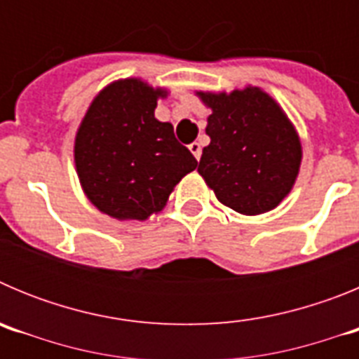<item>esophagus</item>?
<instances>
[{
  "label": "esophagus",
  "instance_id": "esophagus-1",
  "mask_svg": "<svg viewBox=\"0 0 359 359\" xmlns=\"http://www.w3.org/2000/svg\"><path fill=\"white\" fill-rule=\"evenodd\" d=\"M189 149H190V152H192V154L196 156V160H199V158H201V144L194 142V144L189 145Z\"/></svg>",
  "mask_w": 359,
  "mask_h": 359
}]
</instances>
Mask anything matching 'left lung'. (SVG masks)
Here are the masks:
<instances>
[{
    "instance_id": "8db88e82",
    "label": "left lung",
    "mask_w": 359,
    "mask_h": 359,
    "mask_svg": "<svg viewBox=\"0 0 359 359\" xmlns=\"http://www.w3.org/2000/svg\"><path fill=\"white\" fill-rule=\"evenodd\" d=\"M212 109L199 174L223 205L244 215L271 210L290 194L302 160L293 126L259 88L199 93Z\"/></svg>"
}]
</instances>
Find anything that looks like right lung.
<instances>
[{"label":"right lung","instance_id":"1","mask_svg":"<svg viewBox=\"0 0 359 359\" xmlns=\"http://www.w3.org/2000/svg\"><path fill=\"white\" fill-rule=\"evenodd\" d=\"M138 79L107 86L86 113L75 138L82 189L104 214L147 219L160 212L174 185L198 167L169 122L154 118L158 97Z\"/></svg>","mask_w":359,"mask_h":359}]
</instances>
